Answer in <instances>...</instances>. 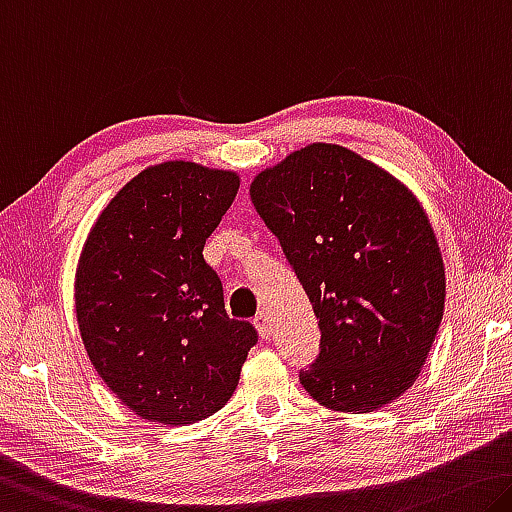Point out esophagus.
I'll return each instance as SVG.
<instances>
[{"label":"esophagus","mask_w":512,"mask_h":512,"mask_svg":"<svg viewBox=\"0 0 512 512\" xmlns=\"http://www.w3.org/2000/svg\"><path fill=\"white\" fill-rule=\"evenodd\" d=\"M255 328H257V332L259 335H262L264 339H269L271 337V321H269V314H266L264 310L262 312H257V316H255Z\"/></svg>","instance_id":"34e87169"}]
</instances>
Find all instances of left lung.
Instances as JSON below:
<instances>
[{
    "label": "left lung",
    "mask_w": 512,
    "mask_h": 512,
    "mask_svg": "<svg viewBox=\"0 0 512 512\" xmlns=\"http://www.w3.org/2000/svg\"><path fill=\"white\" fill-rule=\"evenodd\" d=\"M250 198L319 319V358L298 373L312 399L364 415L401 396L444 310L440 246L419 200L330 143L262 170Z\"/></svg>",
    "instance_id": "left-lung-1"
}]
</instances>
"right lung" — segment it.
Instances as JSON below:
<instances>
[{"label":"right lung","instance_id":"right-lung-1","mask_svg":"<svg viewBox=\"0 0 512 512\" xmlns=\"http://www.w3.org/2000/svg\"><path fill=\"white\" fill-rule=\"evenodd\" d=\"M239 189L232 170L150 166L120 189L81 250L75 307L95 371L136 415L186 426L230 401L253 323L230 319L202 248Z\"/></svg>","mask_w":512,"mask_h":512}]
</instances>
